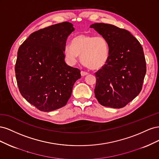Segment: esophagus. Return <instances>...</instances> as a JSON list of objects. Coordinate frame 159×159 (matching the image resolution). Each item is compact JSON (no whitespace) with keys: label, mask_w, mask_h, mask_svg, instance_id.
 Returning a JSON list of instances; mask_svg holds the SVG:
<instances>
[{"label":"esophagus","mask_w":159,"mask_h":159,"mask_svg":"<svg viewBox=\"0 0 159 159\" xmlns=\"http://www.w3.org/2000/svg\"><path fill=\"white\" fill-rule=\"evenodd\" d=\"M88 72H86V71H81V75H82V76L86 75H88Z\"/></svg>","instance_id":"obj_1"}]
</instances>
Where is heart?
Here are the masks:
<instances>
[{
  "label": "heart",
  "mask_w": 159,
  "mask_h": 159,
  "mask_svg": "<svg viewBox=\"0 0 159 159\" xmlns=\"http://www.w3.org/2000/svg\"><path fill=\"white\" fill-rule=\"evenodd\" d=\"M64 52L70 64H75L81 56L83 64L92 70L103 68L107 62L109 55L108 43L104 37L86 34L74 37L71 45H66Z\"/></svg>",
  "instance_id": "b5f03b06"
}]
</instances>
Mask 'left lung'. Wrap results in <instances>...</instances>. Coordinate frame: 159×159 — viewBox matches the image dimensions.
I'll return each mask as SVG.
<instances>
[{
  "label": "left lung",
  "instance_id": "left-lung-1",
  "mask_svg": "<svg viewBox=\"0 0 159 159\" xmlns=\"http://www.w3.org/2000/svg\"><path fill=\"white\" fill-rule=\"evenodd\" d=\"M104 37L109 45V59L95 72V96L105 107L122 108L141 92L146 74L143 47L129 31L112 25L90 26Z\"/></svg>",
  "mask_w": 159,
  "mask_h": 159
}]
</instances>
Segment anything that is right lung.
<instances>
[{
  "instance_id": "add662e5",
  "label": "right lung",
  "mask_w": 159,
  "mask_h": 159,
  "mask_svg": "<svg viewBox=\"0 0 159 159\" xmlns=\"http://www.w3.org/2000/svg\"><path fill=\"white\" fill-rule=\"evenodd\" d=\"M74 30L68 22L32 33L19 47L15 74L19 91L28 103L42 111L65 106L80 70L67 65L64 47Z\"/></svg>"
}]
</instances>
